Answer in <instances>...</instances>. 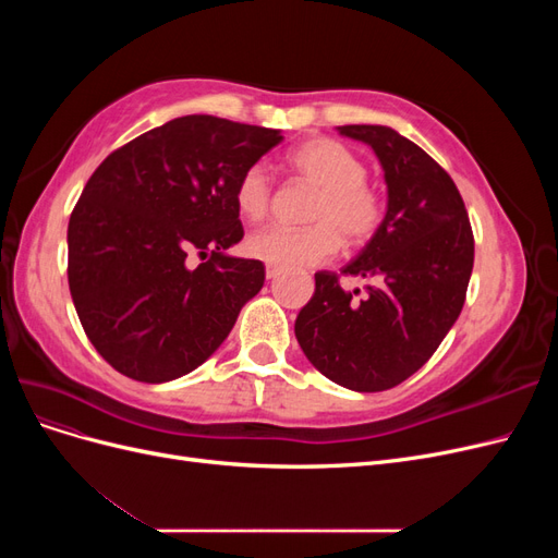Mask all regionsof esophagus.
Masks as SVG:
<instances>
[{"instance_id": "esophagus-1", "label": "esophagus", "mask_w": 558, "mask_h": 558, "mask_svg": "<svg viewBox=\"0 0 558 558\" xmlns=\"http://www.w3.org/2000/svg\"><path fill=\"white\" fill-rule=\"evenodd\" d=\"M265 277H267V279H277V277H279V269L267 265V267H265Z\"/></svg>"}]
</instances>
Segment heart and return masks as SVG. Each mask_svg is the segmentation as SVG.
I'll list each match as a JSON object with an SVG mask.
<instances>
[{"mask_svg":"<svg viewBox=\"0 0 558 558\" xmlns=\"http://www.w3.org/2000/svg\"><path fill=\"white\" fill-rule=\"evenodd\" d=\"M293 172L318 191L307 221L312 228L283 230L267 228L253 232L246 240V253L269 267L302 269L330 260L340 238L349 246L367 242L377 232L384 202L381 195L365 183V162L335 140H310L289 156ZM267 172L253 165L240 177L234 189V205L242 218L258 223L269 211Z\"/></svg>","mask_w":558,"mask_h":558,"instance_id":"heart-1","label":"heart"}]
</instances>
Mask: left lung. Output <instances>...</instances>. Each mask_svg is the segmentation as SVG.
<instances>
[{
    "label": "left lung",
    "instance_id": "1",
    "mask_svg": "<svg viewBox=\"0 0 558 558\" xmlns=\"http://www.w3.org/2000/svg\"><path fill=\"white\" fill-rule=\"evenodd\" d=\"M384 170L386 214L342 275L373 279L344 291L316 272L295 318L298 344L330 381L359 393L393 388L424 365L459 318L475 260L463 197L424 148L386 125H342Z\"/></svg>",
    "mask_w": 558,
    "mask_h": 558
}]
</instances>
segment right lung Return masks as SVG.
<instances>
[{
    "label": "right lung",
    "instance_id": "1",
    "mask_svg": "<svg viewBox=\"0 0 558 558\" xmlns=\"http://www.w3.org/2000/svg\"><path fill=\"white\" fill-rule=\"evenodd\" d=\"M281 130L181 116L97 167L66 228L70 291L88 340L118 373L162 384L223 344L265 281L234 258L244 238L234 189ZM206 258L187 267V256Z\"/></svg>",
    "mask_w": 558,
    "mask_h": 558
}]
</instances>
